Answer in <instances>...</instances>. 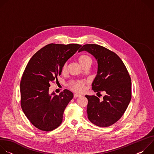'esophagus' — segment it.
I'll use <instances>...</instances> for the list:
<instances>
[{"mask_svg": "<svg viewBox=\"0 0 154 154\" xmlns=\"http://www.w3.org/2000/svg\"><path fill=\"white\" fill-rule=\"evenodd\" d=\"M80 96V94H74V98H77V97H79Z\"/></svg>", "mask_w": 154, "mask_h": 154, "instance_id": "obj_1", "label": "esophagus"}]
</instances>
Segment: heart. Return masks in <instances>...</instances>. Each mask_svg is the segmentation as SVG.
<instances>
[{
	"instance_id": "heart-1",
	"label": "heart",
	"mask_w": 154,
	"mask_h": 154,
	"mask_svg": "<svg viewBox=\"0 0 154 154\" xmlns=\"http://www.w3.org/2000/svg\"><path fill=\"white\" fill-rule=\"evenodd\" d=\"M78 61L80 64L82 66L83 68H84L86 66L89 65L90 66L92 63L91 58L87 55H82L78 58ZM68 64L67 62H65L61 67V73L66 74L68 71ZM87 82L85 80H75L72 82L70 84V88L75 92L77 93H82L86 86Z\"/></svg>"
}]
</instances>
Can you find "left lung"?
Instances as JSON below:
<instances>
[{
	"instance_id": "obj_1",
	"label": "left lung",
	"mask_w": 154,
	"mask_h": 154,
	"mask_svg": "<svg viewBox=\"0 0 154 154\" xmlns=\"http://www.w3.org/2000/svg\"><path fill=\"white\" fill-rule=\"evenodd\" d=\"M87 51L97 61V74L92 83L94 92H106L102 100L96 96H88L87 114L97 126L107 127L124 115L131 98V78L119 57L98 45H85L79 51Z\"/></svg>"
}]
</instances>
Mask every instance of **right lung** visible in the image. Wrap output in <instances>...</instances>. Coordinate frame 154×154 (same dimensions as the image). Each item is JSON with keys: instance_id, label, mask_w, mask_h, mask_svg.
<instances>
[{"instance_id": "right-lung-1", "label": "right lung", "mask_w": 154, "mask_h": 154, "mask_svg": "<svg viewBox=\"0 0 154 154\" xmlns=\"http://www.w3.org/2000/svg\"><path fill=\"white\" fill-rule=\"evenodd\" d=\"M81 46L49 44L36 52L26 66L20 83V105L30 122L42 131H52L63 121L73 93L64 90L59 95L51 94L49 87L51 82H57L63 64Z\"/></svg>"}]
</instances>
